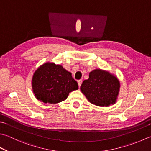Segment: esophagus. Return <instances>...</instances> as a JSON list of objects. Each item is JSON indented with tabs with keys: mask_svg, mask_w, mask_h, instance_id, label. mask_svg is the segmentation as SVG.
I'll return each mask as SVG.
<instances>
[{
	"mask_svg": "<svg viewBox=\"0 0 151 151\" xmlns=\"http://www.w3.org/2000/svg\"><path fill=\"white\" fill-rule=\"evenodd\" d=\"M82 83V80H78V87H79V88L81 87V86Z\"/></svg>",
	"mask_w": 151,
	"mask_h": 151,
	"instance_id": "obj_1",
	"label": "esophagus"
}]
</instances>
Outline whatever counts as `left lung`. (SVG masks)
I'll return each instance as SVG.
<instances>
[{
    "label": "left lung",
    "mask_w": 151,
    "mask_h": 151,
    "mask_svg": "<svg viewBox=\"0 0 151 151\" xmlns=\"http://www.w3.org/2000/svg\"><path fill=\"white\" fill-rule=\"evenodd\" d=\"M120 88L119 80L110 73L96 69L83 81L81 90L90 103L103 107L116 101Z\"/></svg>",
    "instance_id": "left-lung-1"
}]
</instances>
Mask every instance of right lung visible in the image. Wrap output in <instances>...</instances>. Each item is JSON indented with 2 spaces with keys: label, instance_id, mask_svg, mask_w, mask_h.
Listing matches in <instances>:
<instances>
[{
  "label": "right lung",
  "instance_id": "1",
  "mask_svg": "<svg viewBox=\"0 0 151 151\" xmlns=\"http://www.w3.org/2000/svg\"><path fill=\"white\" fill-rule=\"evenodd\" d=\"M32 89L37 99L44 103L54 104L67 99L69 92L77 90L78 86L71 73L63 67L46 63L35 72Z\"/></svg>",
  "mask_w": 151,
  "mask_h": 151
}]
</instances>
